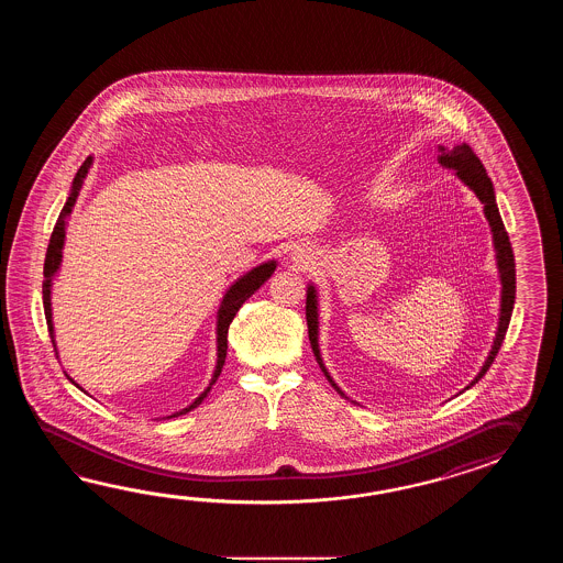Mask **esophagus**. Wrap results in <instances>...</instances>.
I'll return each mask as SVG.
<instances>
[{"mask_svg": "<svg viewBox=\"0 0 563 563\" xmlns=\"http://www.w3.org/2000/svg\"><path fill=\"white\" fill-rule=\"evenodd\" d=\"M301 255H303V253H301Z\"/></svg>", "mask_w": 563, "mask_h": 563, "instance_id": "34e87169", "label": "esophagus"}]
</instances>
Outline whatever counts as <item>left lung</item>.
<instances>
[{
    "mask_svg": "<svg viewBox=\"0 0 563 563\" xmlns=\"http://www.w3.org/2000/svg\"><path fill=\"white\" fill-rule=\"evenodd\" d=\"M439 153H441L439 155V163L443 167L453 168L456 177L463 180L468 189L477 195L478 201L483 203V211H485V217L489 221L490 233H493V245H495V253H497V269H499V279H501L499 325H497V332H495V340H493L489 356H487L483 368L475 376V380L465 388V390H468L473 384L478 383L485 376V372L489 371V366L493 364L495 356H497L503 340H505V334H507L515 303V257L514 250H511V241H509V235H507L505 225H503L501 216H499V207L495 203L493 183L487 177V170L483 167V163L473 153V148L467 143H463L456 144L451 151L444 148V146H439ZM306 296H308L306 298V320H308V334H310L313 356L318 360V364H320V368L325 374V378L330 380V384L334 386L340 395L344 396V393L335 386L332 376L325 371L322 356H320V346H318V296H316V287L311 286V284L308 286V294Z\"/></svg>",
    "mask_w": 563,
    "mask_h": 563,
    "instance_id": "obj_1",
    "label": "left lung"
}]
</instances>
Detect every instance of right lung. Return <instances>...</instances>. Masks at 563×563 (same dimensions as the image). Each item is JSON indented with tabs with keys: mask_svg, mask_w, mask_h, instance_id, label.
<instances>
[{
	"mask_svg": "<svg viewBox=\"0 0 563 563\" xmlns=\"http://www.w3.org/2000/svg\"><path fill=\"white\" fill-rule=\"evenodd\" d=\"M90 167H92V156L86 158L85 165L78 168V173H76V177H74L70 197H68V201L64 205L60 217H58V221H56V225H54L52 238H49L48 252H46V262H44V284H42V294H44V311H46V322H48L49 338H52L54 347H56V340H54V323H52V279L56 276V272L60 269L62 247H64V238H66V219L73 213L74 205H76V199H78V195H80L82 183H85L86 175H88ZM276 267L277 264L274 260H272V262H265V264L253 267L252 272H247L245 276H241L233 286L229 287L228 294L223 296V301H221L219 311H217V364L213 378H211V383L205 388L203 393L195 398L192 405L183 408V410L175 412V415H170L167 419H175V417H180V415H187L189 410L199 407L205 398H207L211 386L216 384L219 374H221V368H223V364H225V356H228L229 323L233 322V318H235V313L240 311L243 301L252 298L253 294H255L260 287L264 286L265 282L276 272ZM68 378H70V376H68ZM70 380H73V378H70ZM73 384L76 383L73 380ZM76 386H78V384H76ZM78 388H80V386H78ZM80 390H82V388H80Z\"/></svg>",
	"mask_w": 563,
	"mask_h": 563,
	"instance_id": "add662e5",
	"label": "right lung"
}]
</instances>
